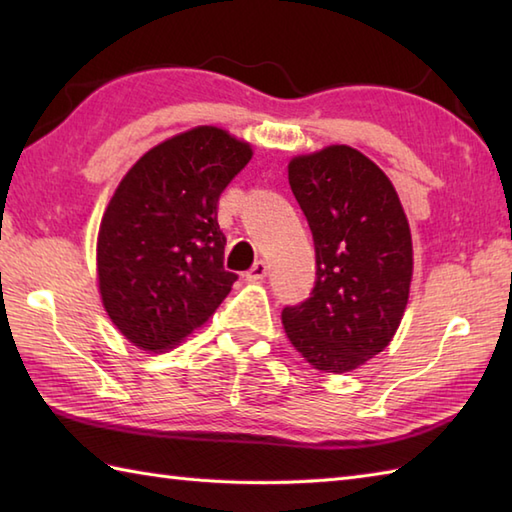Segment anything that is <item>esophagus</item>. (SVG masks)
<instances>
[{"instance_id": "34e87169", "label": "esophagus", "mask_w": 512, "mask_h": 512, "mask_svg": "<svg viewBox=\"0 0 512 512\" xmlns=\"http://www.w3.org/2000/svg\"><path fill=\"white\" fill-rule=\"evenodd\" d=\"M268 275V264L262 262V259H257V262L250 266V270H246V279L248 281H259Z\"/></svg>"}]
</instances>
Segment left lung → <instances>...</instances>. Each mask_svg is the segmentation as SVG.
<instances>
[{
	"mask_svg": "<svg viewBox=\"0 0 512 512\" xmlns=\"http://www.w3.org/2000/svg\"><path fill=\"white\" fill-rule=\"evenodd\" d=\"M288 180L310 224L317 281L281 321L314 369L352 372L385 350L405 314L413 275L407 215L383 169L347 145L295 156Z\"/></svg>",
	"mask_w": 512,
	"mask_h": 512,
	"instance_id": "1",
	"label": "left lung"
}]
</instances>
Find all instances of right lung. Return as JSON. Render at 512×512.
<instances>
[{"label":"right lung","mask_w":512,"mask_h":512,"mask_svg":"<svg viewBox=\"0 0 512 512\" xmlns=\"http://www.w3.org/2000/svg\"><path fill=\"white\" fill-rule=\"evenodd\" d=\"M250 158L244 140L200 125L149 149L116 187L96 273L107 317L140 350L178 345L231 292L217 202Z\"/></svg>","instance_id":"add662e5"}]
</instances>
